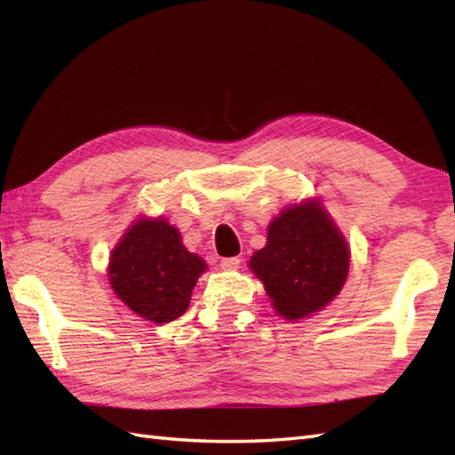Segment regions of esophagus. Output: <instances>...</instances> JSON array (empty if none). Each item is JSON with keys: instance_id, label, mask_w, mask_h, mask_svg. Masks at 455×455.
<instances>
[{"instance_id": "obj_1", "label": "esophagus", "mask_w": 455, "mask_h": 455, "mask_svg": "<svg viewBox=\"0 0 455 455\" xmlns=\"http://www.w3.org/2000/svg\"><path fill=\"white\" fill-rule=\"evenodd\" d=\"M219 267L223 270H236L240 267V259L238 257H225V259H220Z\"/></svg>"}]
</instances>
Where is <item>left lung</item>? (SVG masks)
<instances>
[{
	"label": "left lung",
	"instance_id": "8db88e82",
	"mask_svg": "<svg viewBox=\"0 0 455 455\" xmlns=\"http://www.w3.org/2000/svg\"><path fill=\"white\" fill-rule=\"evenodd\" d=\"M350 251L318 200L285 207L270 220L267 245L250 259L272 307L285 320L318 313L341 291Z\"/></svg>",
	"mask_w": 455,
	"mask_h": 455
}]
</instances>
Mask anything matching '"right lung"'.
Returning a JSON list of instances; mask_svg holds the SVG:
<instances>
[{
	"mask_svg": "<svg viewBox=\"0 0 455 455\" xmlns=\"http://www.w3.org/2000/svg\"><path fill=\"white\" fill-rule=\"evenodd\" d=\"M204 259L190 253L165 219H137L112 250L108 280L120 299L145 320L183 316Z\"/></svg>",
	"mask_w": 455,
	"mask_h": 455,
	"instance_id": "1",
	"label": "right lung"
}]
</instances>
